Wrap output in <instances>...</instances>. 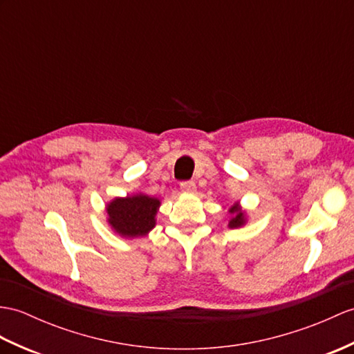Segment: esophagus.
<instances>
[{
    "mask_svg": "<svg viewBox=\"0 0 354 354\" xmlns=\"http://www.w3.org/2000/svg\"><path fill=\"white\" fill-rule=\"evenodd\" d=\"M180 192L183 193H194L196 192V184L193 180H188V183L180 184Z\"/></svg>",
    "mask_w": 354,
    "mask_h": 354,
    "instance_id": "34e87169",
    "label": "esophagus"
}]
</instances>
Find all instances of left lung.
I'll use <instances>...</instances> for the list:
<instances>
[{"label": "left lung", "mask_w": 354, "mask_h": 354, "mask_svg": "<svg viewBox=\"0 0 354 354\" xmlns=\"http://www.w3.org/2000/svg\"><path fill=\"white\" fill-rule=\"evenodd\" d=\"M227 212L231 214V218H229V221H227L229 229L243 227L249 221L248 212H245V209H243L240 202H235L234 205H231V207H229V209H227Z\"/></svg>", "instance_id": "obj_1"}]
</instances>
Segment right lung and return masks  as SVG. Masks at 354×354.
I'll list each match as a JSON object with an SVG mask.
<instances>
[{
    "label": "right lung",
    "mask_w": 354,
    "mask_h": 354,
    "mask_svg": "<svg viewBox=\"0 0 354 354\" xmlns=\"http://www.w3.org/2000/svg\"><path fill=\"white\" fill-rule=\"evenodd\" d=\"M161 201L145 193L114 197L105 205L106 223L114 234L127 240L147 236L157 225Z\"/></svg>",
    "instance_id": "add662e5"
}]
</instances>
